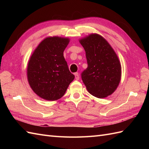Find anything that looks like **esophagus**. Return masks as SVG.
I'll list each match as a JSON object with an SVG mask.
<instances>
[{
	"instance_id": "obj_1",
	"label": "esophagus",
	"mask_w": 149,
	"mask_h": 149,
	"mask_svg": "<svg viewBox=\"0 0 149 149\" xmlns=\"http://www.w3.org/2000/svg\"><path fill=\"white\" fill-rule=\"evenodd\" d=\"M75 79H76L77 80L79 79V74L78 72L75 73Z\"/></svg>"
}]
</instances>
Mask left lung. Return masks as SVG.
I'll return each mask as SVG.
<instances>
[{"mask_svg":"<svg viewBox=\"0 0 149 149\" xmlns=\"http://www.w3.org/2000/svg\"><path fill=\"white\" fill-rule=\"evenodd\" d=\"M86 52L88 67L81 78L88 92L98 98L111 95L121 78V65L116 53L103 37L97 34L80 40Z\"/></svg>","mask_w":149,"mask_h":149,"instance_id":"8db88e82","label":"left lung"}]
</instances>
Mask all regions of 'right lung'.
Segmentation results:
<instances>
[{"mask_svg":"<svg viewBox=\"0 0 149 149\" xmlns=\"http://www.w3.org/2000/svg\"><path fill=\"white\" fill-rule=\"evenodd\" d=\"M68 38H47L31 56L27 66V79L34 92L43 99L56 100L65 93L74 79L63 56Z\"/></svg>","mask_w":149,"mask_h":149,"instance_id":"right-lung-1","label":"right lung"}]
</instances>
